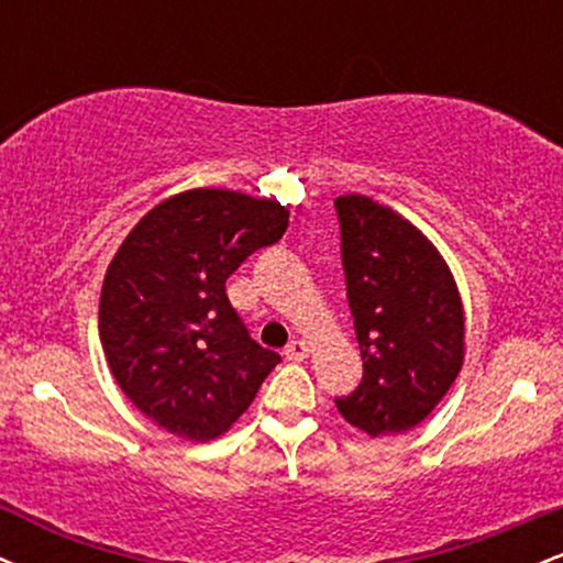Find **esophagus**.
I'll return each instance as SVG.
<instances>
[{
    "mask_svg": "<svg viewBox=\"0 0 563 563\" xmlns=\"http://www.w3.org/2000/svg\"><path fill=\"white\" fill-rule=\"evenodd\" d=\"M286 357L288 360H296V363H301V360L309 357V344L307 341H290L286 346Z\"/></svg>",
    "mask_w": 563,
    "mask_h": 563,
    "instance_id": "obj_1",
    "label": "esophagus"
}]
</instances>
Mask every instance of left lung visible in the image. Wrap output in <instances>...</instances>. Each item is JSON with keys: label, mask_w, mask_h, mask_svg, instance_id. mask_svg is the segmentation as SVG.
Wrapping results in <instances>:
<instances>
[{"label": "left lung", "mask_w": 563, "mask_h": 563, "mask_svg": "<svg viewBox=\"0 0 563 563\" xmlns=\"http://www.w3.org/2000/svg\"><path fill=\"white\" fill-rule=\"evenodd\" d=\"M341 260L363 380L335 399L367 437L416 429L450 391L466 357L461 290L437 245L367 196H339Z\"/></svg>", "instance_id": "8db88e82"}]
</instances>
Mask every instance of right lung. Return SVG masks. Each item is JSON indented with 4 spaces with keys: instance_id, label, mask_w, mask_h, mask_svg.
<instances>
[{
    "instance_id": "obj_1",
    "label": "right lung",
    "mask_w": 563,
    "mask_h": 563,
    "mask_svg": "<svg viewBox=\"0 0 563 563\" xmlns=\"http://www.w3.org/2000/svg\"><path fill=\"white\" fill-rule=\"evenodd\" d=\"M286 228L277 200L196 187L153 206L108 264L97 322L108 367L169 434L222 437L280 363L245 331L224 283Z\"/></svg>"
}]
</instances>
